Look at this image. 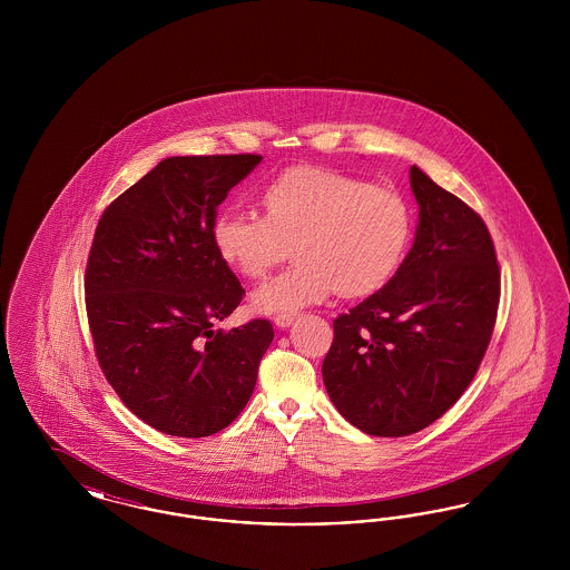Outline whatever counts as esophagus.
I'll return each instance as SVG.
<instances>
[{"mask_svg":"<svg viewBox=\"0 0 570 570\" xmlns=\"http://www.w3.org/2000/svg\"><path fill=\"white\" fill-rule=\"evenodd\" d=\"M295 316H297V314H279V316L273 318V323H275V326H279V328H286V326L293 325Z\"/></svg>","mask_w":570,"mask_h":570,"instance_id":"esophagus-1","label":"esophagus"}]
</instances>
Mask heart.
I'll return each instance as SVG.
<instances>
[{
    "mask_svg": "<svg viewBox=\"0 0 570 570\" xmlns=\"http://www.w3.org/2000/svg\"><path fill=\"white\" fill-rule=\"evenodd\" d=\"M265 216L226 209L212 237L219 258L261 279L293 252L295 265L252 295L258 314H293L337 293H379L400 269L412 239V212L393 188L328 168L286 170L263 191Z\"/></svg>",
    "mask_w": 570,
    "mask_h": 570,
    "instance_id": "b5f03b06",
    "label": "heart"
}]
</instances>
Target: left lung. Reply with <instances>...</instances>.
<instances>
[{"instance_id":"1","label":"left lung","mask_w":570,"mask_h":570,"mask_svg":"<svg viewBox=\"0 0 570 570\" xmlns=\"http://www.w3.org/2000/svg\"><path fill=\"white\" fill-rule=\"evenodd\" d=\"M416 237L384 288L333 321L326 393L356 430L421 432L474 379L495 325L500 267L483 217L410 168Z\"/></svg>"}]
</instances>
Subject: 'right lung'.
I'll list each match as a JSON object with an SVG mask.
<instances>
[{
  "label": "right lung",
  "instance_id": "right-lung-1",
  "mask_svg": "<svg viewBox=\"0 0 570 570\" xmlns=\"http://www.w3.org/2000/svg\"><path fill=\"white\" fill-rule=\"evenodd\" d=\"M263 156L166 158L98 222L85 305L98 363L121 402L154 430L205 438L252 397L269 321L214 328L245 291L219 258L217 207Z\"/></svg>",
  "mask_w": 570,
  "mask_h": 570
}]
</instances>
